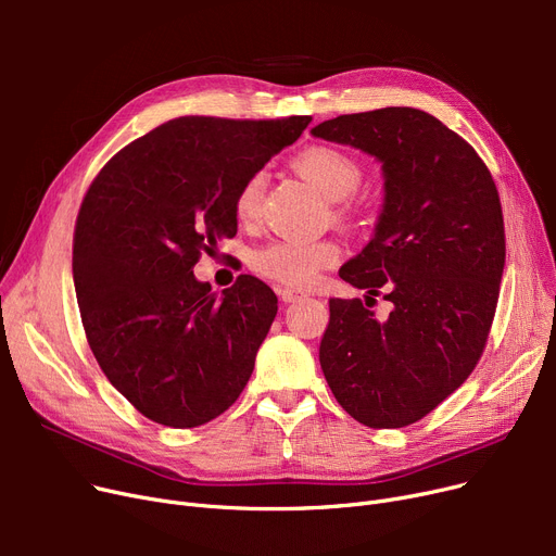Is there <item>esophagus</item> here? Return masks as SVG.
<instances>
[{"instance_id": "1", "label": "esophagus", "mask_w": 556, "mask_h": 556, "mask_svg": "<svg viewBox=\"0 0 556 556\" xmlns=\"http://www.w3.org/2000/svg\"><path fill=\"white\" fill-rule=\"evenodd\" d=\"M277 293H279V300H281L283 304H293V302L302 300V293H300V290H293V288H279Z\"/></svg>"}]
</instances>
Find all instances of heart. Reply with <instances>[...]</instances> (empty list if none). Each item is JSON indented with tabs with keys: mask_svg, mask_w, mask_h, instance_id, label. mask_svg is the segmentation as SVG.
I'll return each instance as SVG.
<instances>
[{
	"mask_svg": "<svg viewBox=\"0 0 556 556\" xmlns=\"http://www.w3.org/2000/svg\"><path fill=\"white\" fill-rule=\"evenodd\" d=\"M295 168L311 180L329 200L336 202V216L352 214V195L363 182V164L342 149L327 143L308 146L295 157ZM263 173H254L241 185L233 198V214L241 223H252L261 210ZM340 258V245L336 241H295L275 239L258 245L250 254V266L256 275L277 283L304 288L311 286L317 275L331 268Z\"/></svg>",
	"mask_w": 556,
	"mask_h": 556,
	"instance_id": "b5f03b06",
	"label": "heart"
}]
</instances>
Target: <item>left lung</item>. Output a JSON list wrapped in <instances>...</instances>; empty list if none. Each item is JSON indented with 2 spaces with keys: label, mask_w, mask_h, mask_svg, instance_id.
I'll return each instance as SVG.
<instances>
[{
  "label": "left lung",
  "mask_w": 556,
  "mask_h": 556,
  "mask_svg": "<svg viewBox=\"0 0 556 556\" xmlns=\"http://www.w3.org/2000/svg\"><path fill=\"white\" fill-rule=\"evenodd\" d=\"M383 164L371 241L340 277L395 308L378 324L361 300H329L319 365L344 410L369 428L424 419L476 369L498 304L505 223L489 168L417 108L342 114L311 130ZM371 298V299H372Z\"/></svg>",
  "instance_id": "1"
}]
</instances>
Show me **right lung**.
<instances>
[{"instance_id": "1", "label": "right lung", "mask_w": 556, "mask_h": 556, "mask_svg": "<svg viewBox=\"0 0 556 556\" xmlns=\"http://www.w3.org/2000/svg\"><path fill=\"white\" fill-rule=\"evenodd\" d=\"M311 116H180L116 153L87 189L74 286L92 354L137 410L168 428L216 419L248 386L277 298L241 275L223 295L193 277L237 233L233 198Z\"/></svg>"}]
</instances>
